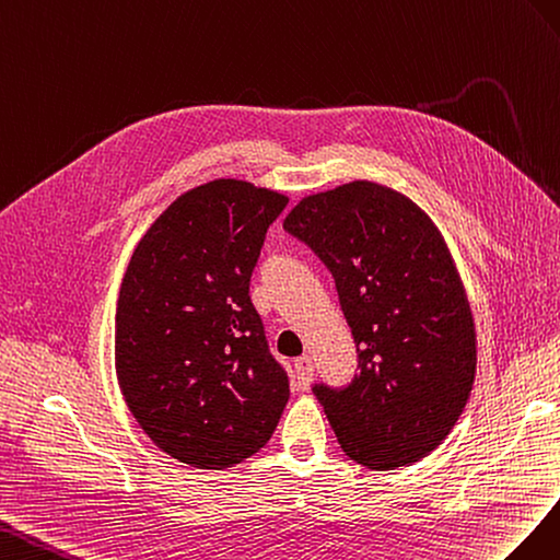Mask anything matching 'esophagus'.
Masks as SVG:
<instances>
[{
    "instance_id": "34e87169",
    "label": "esophagus",
    "mask_w": 560,
    "mask_h": 560,
    "mask_svg": "<svg viewBox=\"0 0 560 560\" xmlns=\"http://www.w3.org/2000/svg\"><path fill=\"white\" fill-rule=\"evenodd\" d=\"M314 380V363H312V357H300L295 359V385L298 389H310Z\"/></svg>"
}]
</instances>
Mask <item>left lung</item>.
<instances>
[{"label": "left lung", "instance_id": "1", "mask_svg": "<svg viewBox=\"0 0 560 560\" xmlns=\"http://www.w3.org/2000/svg\"><path fill=\"white\" fill-rule=\"evenodd\" d=\"M283 228L330 269L359 351L345 389L316 385L340 448L387 471L436 451L476 375V326L443 234L418 203L373 180L302 197Z\"/></svg>", "mask_w": 560, "mask_h": 560}]
</instances>
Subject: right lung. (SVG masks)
Wrapping results in <instances>:
<instances>
[{"mask_svg":"<svg viewBox=\"0 0 560 560\" xmlns=\"http://www.w3.org/2000/svg\"><path fill=\"white\" fill-rule=\"evenodd\" d=\"M281 191L236 178L187 189L121 279L115 369L142 431L173 459L228 469L258 453L289 404L248 285Z\"/></svg>","mask_w":560,"mask_h":560,"instance_id":"right-lung-1","label":"right lung"}]
</instances>
